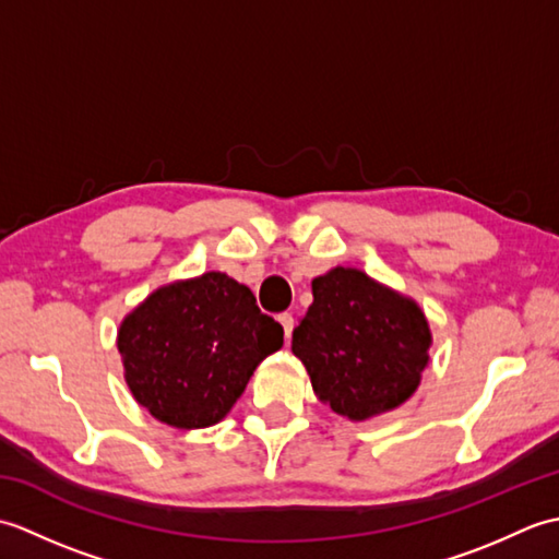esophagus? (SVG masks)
Here are the masks:
<instances>
[{
    "label": "esophagus",
    "mask_w": 559,
    "mask_h": 559,
    "mask_svg": "<svg viewBox=\"0 0 559 559\" xmlns=\"http://www.w3.org/2000/svg\"><path fill=\"white\" fill-rule=\"evenodd\" d=\"M278 322H281V326H283V334H286V338H290L293 329H295V317H293L290 312H283V314L278 317Z\"/></svg>",
    "instance_id": "esophagus-1"
}]
</instances>
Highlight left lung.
Returning <instances> with one entry per match:
<instances>
[{
	"instance_id": "1",
	"label": "left lung",
	"mask_w": 559,
	"mask_h": 559,
	"mask_svg": "<svg viewBox=\"0 0 559 559\" xmlns=\"http://www.w3.org/2000/svg\"><path fill=\"white\" fill-rule=\"evenodd\" d=\"M314 302L293 331V353L331 411L367 420L406 403L430 360V324L411 298L360 269L312 281Z\"/></svg>"
}]
</instances>
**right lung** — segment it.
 Returning <instances> with one entry per match:
<instances>
[{
	"label": "right lung",
	"mask_w": 559,
	"mask_h": 559,
	"mask_svg": "<svg viewBox=\"0 0 559 559\" xmlns=\"http://www.w3.org/2000/svg\"><path fill=\"white\" fill-rule=\"evenodd\" d=\"M281 346L283 326L221 271L153 290L117 331L132 396L180 430L221 423L257 365Z\"/></svg>",
	"instance_id": "right-lung-1"
}]
</instances>
